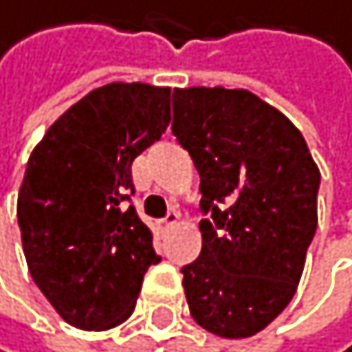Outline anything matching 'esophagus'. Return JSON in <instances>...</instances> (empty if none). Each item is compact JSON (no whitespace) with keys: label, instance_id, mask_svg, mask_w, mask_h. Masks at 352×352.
Segmentation results:
<instances>
[{"label":"esophagus","instance_id":"34e87169","mask_svg":"<svg viewBox=\"0 0 352 352\" xmlns=\"http://www.w3.org/2000/svg\"><path fill=\"white\" fill-rule=\"evenodd\" d=\"M179 224V212L177 210H170L168 215L164 217V226L166 228H173V226H177Z\"/></svg>","mask_w":352,"mask_h":352}]
</instances>
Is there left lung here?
I'll return each instance as SVG.
<instances>
[{"instance_id": "left-lung-1", "label": "left lung", "mask_w": 352, "mask_h": 352, "mask_svg": "<svg viewBox=\"0 0 352 352\" xmlns=\"http://www.w3.org/2000/svg\"><path fill=\"white\" fill-rule=\"evenodd\" d=\"M173 135L201 184V253L184 266L192 320L250 337L293 299L317 228L320 168L284 113L244 88H175Z\"/></svg>"}]
</instances>
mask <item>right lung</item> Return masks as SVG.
Masks as SVG:
<instances>
[{"label": "right lung", "mask_w": 352, "mask_h": 352, "mask_svg": "<svg viewBox=\"0 0 352 352\" xmlns=\"http://www.w3.org/2000/svg\"><path fill=\"white\" fill-rule=\"evenodd\" d=\"M170 124V88L113 82L90 90L32 148L17 197L35 284L75 329L108 331L133 315L153 232L133 206L131 166Z\"/></svg>", "instance_id": "1"}]
</instances>
